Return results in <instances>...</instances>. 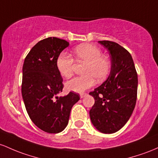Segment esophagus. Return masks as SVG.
Here are the masks:
<instances>
[{"label": "esophagus", "instance_id": "34e87169", "mask_svg": "<svg viewBox=\"0 0 158 158\" xmlns=\"http://www.w3.org/2000/svg\"><path fill=\"white\" fill-rule=\"evenodd\" d=\"M86 95H87V94H86V93H81V94H80V96H81V98H84V97L86 96Z\"/></svg>", "mask_w": 158, "mask_h": 158}]
</instances>
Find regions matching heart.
<instances>
[{
    "label": "heart",
    "instance_id": "1",
    "mask_svg": "<svg viewBox=\"0 0 158 158\" xmlns=\"http://www.w3.org/2000/svg\"><path fill=\"white\" fill-rule=\"evenodd\" d=\"M73 56L77 63H84L83 76L75 77L65 83L69 91L82 93L97 82H102L110 73V62L102 56V51L92 44H82L73 49ZM73 58L65 53H61L56 59V65L60 74L64 77H69L73 73Z\"/></svg>",
    "mask_w": 158,
    "mask_h": 158
}]
</instances>
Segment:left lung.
<instances>
[{
  "label": "left lung",
  "mask_w": 158,
  "mask_h": 158,
  "mask_svg": "<svg viewBox=\"0 0 158 158\" xmlns=\"http://www.w3.org/2000/svg\"><path fill=\"white\" fill-rule=\"evenodd\" d=\"M107 48L111 59L108 78L89 95L95 104L90 119L97 130L113 134L122 128L131 116L137 97V73L130 53L112 41H98Z\"/></svg>",
  "instance_id": "obj_1"
}]
</instances>
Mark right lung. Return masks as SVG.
Returning <instances> with one entry per match:
<instances>
[{
  "instance_id": "right-lung-1",
  "label": "right lung",
  "mask_w": 158,
  "mask_h": 158,
  "mask_svg": "<svg viewBox=\"0 0 158 158\" xmlns=\"http://www.w3.org/2000/svg\"><path fill=\"white\" fill-rule=\"evenodd\" d=\"M69 45L67 41L48 37L32 48L22 69V94L26 110L32 122L43 131L56 134L67 126L72 107L79 94L63 91V78L56 68L58 56Z\"/></svg>"
}]
</instances>
